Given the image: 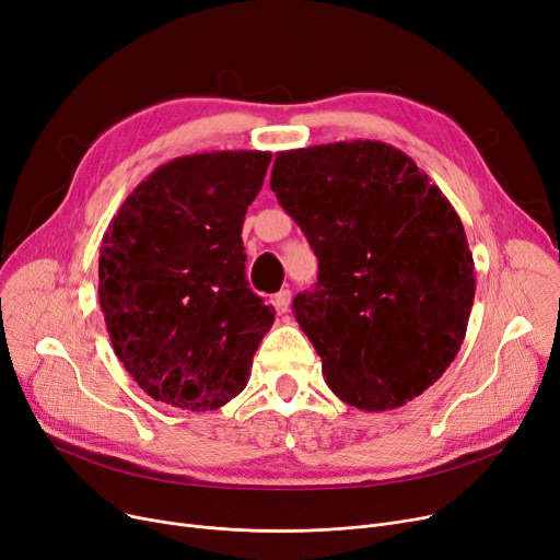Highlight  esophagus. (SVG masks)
<instances>
[{
	"instance_id": "1",
	"label": "esophagus",
	"mask_w": 560,
	"mask_h": 560,
	"mask_svg": "<svg viewBox=\"0 0 560 560\" xmlns=\"http://www.w3.org/2000/svg\"><path fill=\"white\" fill-rule=\"evenodd\" d=\"M290 300H292V292L290 290H279L277 295L272 298V306L277 308V313H285L288 306H290Z\"/></svg>"
}]
</instances>
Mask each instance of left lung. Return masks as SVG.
I'll return each mask as SVG.
<instances>
[{"label": "left lung", "mask_w": 560, "mask_h": 560, "mask_svg": "<svg viewBox=\"0 0 560 560\" xmlns=\"http://www.w3.org/2000/svg\"><path fill=\"white\" fill-rule=\"evenodd\" d=\"M270 188L319 262L292 311L327 386L368 413L422 395L456 359L475 302V260L450 199L378 140L279 152Z\"/></svg>", "instance_id": "left-lung-1"}]
</instances>
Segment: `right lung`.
Instances as JSON below:
<instances>
[{
  "label": "right lung",
  "mask_w": 560,
  "mask_h": 560,
  "mask_svg": "<svg viewBox=\"0 0 560 560\" xmlns=\"http://www.w3.org/2000/svg\"><path fill=\"white\" fill-rule=\"evenodd\" d=\"M270 152H209L156 167L100 247L115 357L156 401L215 410L241 395L275 308L245 279L243 222Z\"/></svg>",
  "instance_id": "right-lung-1"
}]
</instances>
